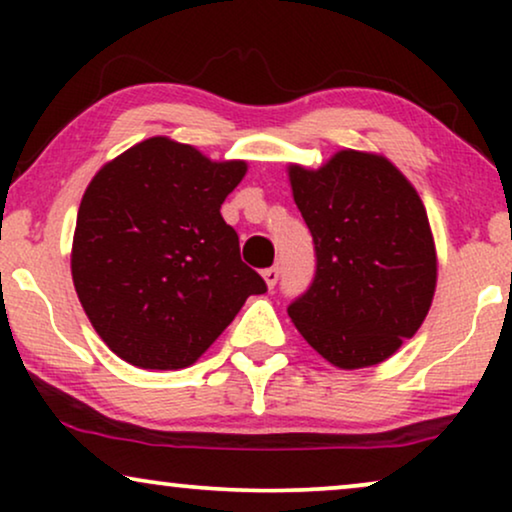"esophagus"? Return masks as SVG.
Masks as SVG:
<instances>
[{"instance_id": "1", "label": "esophagus", "mask_w": 512, "mask_h": 512, "mask_svg": "<svg viewBox=\"0 0 512 512\" xmlns=\"http://www.w3.org/2000/svg\"><path fill=\"white\" fill-rule=\"evenodd\" d=\"M263 279H265V284H268V289H275V284H277V279H279V268H277V265H272V268H265L263 270Z\"/></svg>"}]
</instances>
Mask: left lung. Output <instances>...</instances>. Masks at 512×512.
Here are the masks:
<instances>
[{"label":"left lung","instance_id":"left-lung-1","mask_svg":"<svg viewBox=\"0 0 512 512\" xmlns=\"http://www.w3.org/2000/svg\"><path fill=\"white\" fill-rule=\"evenodd\" d=\"M289 177L317 270L286 312L333 366L389 359L422 326L436 291V249L422 200L373 153L340 151L321 170L293 165Z\"/></svg>","mask_w":512,"mask_h":512}]
</instances>
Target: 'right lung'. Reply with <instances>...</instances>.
Masks as SVG:
<instances>
[{
  "label": "right lung",
  "instance_id": "1",
  "mask_svg": "<svg viewBox=\"0 0 512 512\" xmlns=\"http://www.w3.org/2000/svg\"><path fill=\"white\" fill-rule=\"evenodd\" d=\"M247 163H212L151 137L102 167L83 193L72 277L90 324L146 370L186 368L249 296L268 291L221 216Z\"/></svg>",
  "mask_w": 512,
  "mask_h": 512
}]
</instances>
